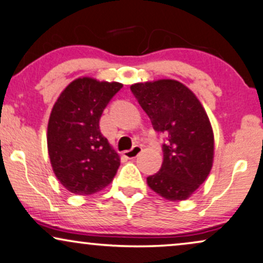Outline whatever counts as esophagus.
<instances>
[{"label": "esophagus", "instance_id": "obj_1", "mask_svg": "<svg viewBox=\"0 0 263 263\" xmlns=\"http://www.w3.org/2000/svg\"><path fill=\"white\" fill-rule=\"evenodd\" d=\"M141 152H142L141 145H134V147L129 149V151L124 152V155L128 159H134V158H136V156H138V154Z\"/></svg>", "mask_w": 263, "mask_h": 263}]
</instances>
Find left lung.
Masks as SVG:
<instances>
[{
  "instance_id": "1",
  "label": "left lung",
  "mask_w": 263,
  "mask_h": 263,
  "mask_svg": "<svg viewBox=\"0 0 263 263\" xmlns=\"http://www.w3.org/2000/svg\"><path fill=\"white\" fill-rule=\"evenodd\" d=\"M131 91L153 128L166 136L164 161L147 178L148 185L170 201L185 200L212 167L214 132L208 114L194 93L176 80L139 82Z\"/></svg>"
}]
</instances>
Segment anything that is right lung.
<instances>
[{
	"label": "right lung",
	"instance_id": "obj_1",
	"mask_svg": "<svg viewBox=\"0 0 263 263\" xmlns=\"http://www.w3.org/2000/svg\"><path fill=\"white\" fill-rule=\"evenodd\" d=\"M122 88L119 82L76 79L53 105L47 128L52 168L69 192L89 195L116 175L120 158L99 129V119Z\"/></svg>",
	"mask_w": 263,
	"mask_h": 263
}]
</instances>
